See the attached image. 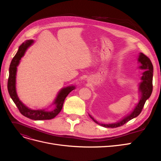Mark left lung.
Masks as SVG:
<instances>
[{
  "label": "left lung",
  "mask_w": 161,
  "mask_h": 161,
  "mask_svg": "<svg viewBox=\"0 0 161 161\" xmlns=\"http://www.w3.org/2000/svg\"><path fill=\"white\" fill-rule=\"evenodd\" d=\"M138 61L141 63V66H140V69L145 70V72L143 73V75L141 78L142 82L140 84V91L141 92V99L139 101L138 105H136L134 110L131 112V114L129 115L126 116L123 119L118 121V122L115 124H100L98 121L95 120L93 118H92L91 115L90 118L93 120L95 122L105 128H118L126 124L127 122L133 118L139 115V114L142 112L144 105L147 101L153 92V66L152 62H151L150 58L144 54L143 53H140L138 58Z\"/></svg>",
  "instance_id": "1"
}]
</instances>
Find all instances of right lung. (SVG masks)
<instances>
[{
  "label": "right lung",
  "mask_w": 161,
  "mask_h": 161,
  "mask_svg": "<svg viewBox=\"0 0 161 161\" xmlns=\"http://www.w3.org/2000/svg\"><path fill=\"white\" fill-rule=\"evenodd\" d=\"M33 42V40H27L25 43H23L19 46L15 56L13 57L11 62L10 67H9V76L7 83L8 91L14 104L16 105L19 111H20V113L23 115L33 120L51 119L55 118L60 113L62 109V106L64 104L66 97L70 93V92L75 89V86H68L64 89H62L60 91L54 102L56 108L52 111H46L45 110H32L29 109L25 105L23 104L22 102L18 98L15 89L17 66H18L19 61L23 56L27 47H30Z\"/></svg>",
  "instance_id": "right-lung-1"
}]
</instances>
